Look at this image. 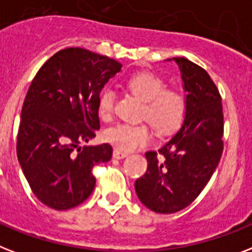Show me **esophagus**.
Instances as JSON below:
<instances>
[{"label":"esophagus","mask_w":252,"mask_h":252,"mask_svg":"<svg viewBox=\"0 0 252 252\" xmlns=\"http://www.w3.org/2000/svg\"><path fill=\"white\" fill-rule=\"evenodd\" d=\"M112 157H114V158H116V159H123V158H126V157H128V153L119 150V149H114Z\"/></svg>","instance_id":"1"}]
</instances>
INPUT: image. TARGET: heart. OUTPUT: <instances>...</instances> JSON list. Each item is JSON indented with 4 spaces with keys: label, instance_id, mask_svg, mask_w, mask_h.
<instances>
[{
    "label": "heart",
    "instance_id": "obj_1",
    "mask_svg": "<svg viewBox=\"0 0 252 252\" xmlns=\"http://www.w3.org/2000/svg\"><path fill=\"white\" fill-rule=\"evenodd\" d=\"M128 88L137 97L145 101L142 118L153 124L159 133L176 130L185 118V98L176 89H165L164 80L153 72H140L128 80ZM115 103V93L105 89L99 97V114L103 118L111 115ZM151 132L145 124L120 123L108 128L105 133L106 141L116 149L130 151L150 140Z\"/></svg>",
    "mask_w": 252,
    "mask_h": 252
}]
</instances>
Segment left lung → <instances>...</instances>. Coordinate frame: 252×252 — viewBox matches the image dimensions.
Wrapping results in <instances>:
<instances>
[{
  "label": "left lung",
  "mask_w": 252,
  "mask_h": 252,
  "mask_svg": "<svg viewBox=\"0 0 252 252\" xmlns=\"http://www.w3.org/2000/svg\"><path fill=\"white\" fill-rule=\"evenodd\" d=\"M181 72L186 111L183 126L158 150L147 151V171L134 183L145 207L173 214L188 207L214 175L222 154L221 97L206 71L184 57Z\"/></svg>",
  "instance_id": "8db88e82"
}]
</instances>
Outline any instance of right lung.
I'll list each match as a JSON object with an SVG mask.
<instances>
[{"label": "right lung", "mask_w": 252, "mask_h": 252, "mask_svg": "<svg viewBox=\"0 0 252 252\" xmlns=\"http://www.w3.org/2000/svg\"><path fill=\"white\" fill-rule=\"evenodd\" d=\"M114 59L87 49L59 50L38 69L22 108L16 154L40 202L69 210L93 191V167L108 161L112 147L80 145L99 129V93L122 71Z\"/></svg>", "instance_id": "right-lung-1"}]
</instances>
